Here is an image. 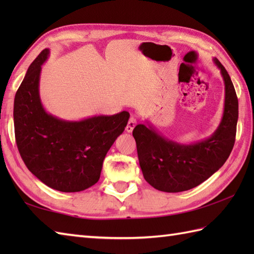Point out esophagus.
<instances>
[{"mask_svg": "<svg viewBox=\"0 0 254 254\" xmlns=\"http://www.w3.org/2000/svg\"><path fill=\"white\" fill-rule=\"evenodd\" d=\"M135 126H136V119L134 118V117H131L130 120H128V122H127V126L126 127V131L127 133H131L133 131L134 127H135Z\"/></svg>", "mask_w": 254, "mask_h": 254, "instance_id": "34e87169", "label": "esophagus"}]
</instances>
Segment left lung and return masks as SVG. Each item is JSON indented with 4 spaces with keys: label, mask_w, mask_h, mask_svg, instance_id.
Returning <instances> with one entry per match:
<instances>
[{
    "label": "left lung",
    "mask_w": 254,
    "mask_h": 254,
    "mask_svg": "<svg viewBox=\"0 0 254 254\" xmlns=\"http://www.w3.org/2000/svg\"><path fill=\"white\" fill-rule=\"evenodd\" d=\"M225 83V105L222 121L208 138L194 144H180L161 135L147 124H137L133 130L139 166L150 186L163 192H182L195 188L215 174L233 150L238 98L226 68L216 58Z\"/></svg>",
    "instance_id": "1"
}]
</instances>
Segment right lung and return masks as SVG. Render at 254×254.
I'll use <instances>...</instances> for the list:
<instances>
[{
	"instance_id": "right-lung-1",
	"label": "right lung",
	"mask_w": 254,
	"mask_h": 254,
	"mask_svg": "<svg viewBox=\"0 0 254 254\" xmlns=\"http://www.w3.org/2000/svg\"><path fill=\"white\" fill-rule=\"evenodd\" d=\"M49 52L45 49L35 59L16 91V144L27 168L46 186L61 192H79L98 182L108 150L124 131L130 113L80 121L48 113L40 100L39 80Z\"/></svg>"
}]
</instances>
